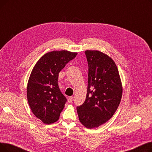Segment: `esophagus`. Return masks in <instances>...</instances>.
<instances>
[{"label": "esophagus", "instance_id": "1", "mask_svg": "<svg viewBox=\"0 0 152 152\" xmlns=\"http://www.w3.org/2000/svg\"><path fill=\"white\" fill-rule=\"evenodd\" d=\"M73 99H74L73 97H72V96H71V97H69L68 98V102L69 103H71L73 101Z\"/></svg>", "mask_w": 152, "mask_h": 152}]
</instances>
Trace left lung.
<instances>
[{
	"instance_id": "8db88e82",
	"label": "left lung",
	"mask_w": 152,
	"mask_h": 152,
	"mask_svg": "<svg viewBox=\"0 0 152 152\" xmlns=\"http://www.w3.org/2000/svg\"><path fill=\"white\" fill-rule=\"evenodd\" d=\"M89 66L87 93L77 107L79 119L88 129L97 127L112 117L120 103L123 87L115 61L98 50H86Z\"/></svg>"
}]
</instances>
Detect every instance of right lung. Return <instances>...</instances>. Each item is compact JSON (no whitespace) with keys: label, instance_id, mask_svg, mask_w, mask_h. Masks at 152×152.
I'll return each instance as SVG.
<instances>
[{"label":"right lung","instance_id":"1","mask_svg":"<svg viewBox=\"0 0 152 152\" xmlns=\"http://www.w3.org/2000/svg\"><path fill=\"white\" fill-rule=\"evenodd\" d=\"M67 50L44 54L32 70L27 86V99L33 114L44 124L57 121L65 107L66 97L58 85V74L77 55Z\"/></svg>","mask_w":152,"mask_h":152}]
</instances>
